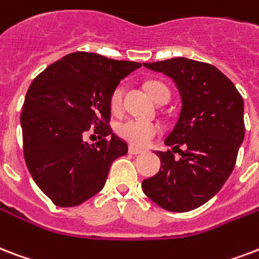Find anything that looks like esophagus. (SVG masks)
Masks as SVG:
<instances>
[{
  "mask_svg": "<svg viewBox=\"0 0 259 259\" xmlns=\"http://www.w3.org/2000/svg\"><path fill=\"white\" fill-rule=\"evenodd\" d=\"M129 153L130 155H140V153H144L143 149H138V148L129 147Z\"/></svg>",
  "mask_w": 259,
  "mask_h": 259,
  "instance_id": "esophagus-1",
  "label": "esophagus"
}]
</instances>
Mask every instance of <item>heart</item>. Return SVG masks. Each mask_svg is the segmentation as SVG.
I'll return each instance as SVG.
<instances>
[{
	"mask_svg": "<svg viewBox=\"0 0 259 259\" xmlns=\"http://www.w3.org/2000/svg\"><path fill=\"white\" fill-rule=\"evenodd\" d=\"M148 94L152 99L160 103L164 98H169L168 88L160 81H148L145 84ZM122 102H123V87L116 85L112 90L108 103L112 112H119L122 110ZM116 134L125 140L130 145L138 148H145L160 134V125L152 121H144V119H136L130 118L123 122H119L116 125Z\"/></svg>",
	"mask_w": 259,
	"mask_h": 259,
	"instance_id": "obj_1",
	"label": "heart"
}]
</instances>
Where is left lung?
<instances>
[{
  "mask_svg": "<svg viewBox=\"0 0 259 259\" xmlns=\"http://www.w3.org/2000/svg\"><path fill=\"white\" fill-rule=\"evenodd\" d=\"M144 66L177 84L182 108L164 144L187 149H179L181 159L169 149L157 152L160 171L144 179L143 190L165 210L189 212L217 194L234 169L244 137L243 99L228 77L206 62L179 57Z\"/></svg>",
  "mask_w": 259,
  "mask_h": 259,
  "instance_id": "left-lung-1",
  "label": "left lung"
}]
</instances>
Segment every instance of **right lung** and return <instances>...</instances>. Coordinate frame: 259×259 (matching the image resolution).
Here are the masks:
<instances>
[{
    "mask_svg": "<svg viewBox=\"0 0 259 259\" xmlns=\"http://www.w3.org/2000/svg\"><path fill=\"white\" fill-rule=\"evenodd\" d=\"M141 64L87 51L65 55L31 82L20 115L24 160L37 187L57 206H76L102 190L127 144L112 133L108 99ZM94 128L95 144L83 138ZM111 135V139H107Z\"/></svg>",
    "mask_w": 259,
    "mask_h": 259,
    "instance_id": "obj_1",
    "label": "right lung"
}]
</instances>
